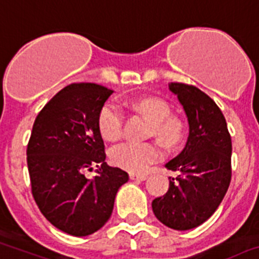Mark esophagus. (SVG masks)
Here are the masks:
<instances>
[{"label": "esophagus", "instance_id": "1", "mask_svg": "<svg viewBox=\"0 0 259 259\" xmlns=\"http://www.w3.org/2000/svg\"><path fill=\"white\" fill-rule=\"evenodd\" d=\"M130 179L131 180H137V181H145L148 179L146 175H142V173H130Z\"/></svg>", "mask_w": 259, "mask_h": 259}]
</instances>
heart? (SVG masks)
Instances as JSON below:
<instances>
[{
  "label": "heart",
  "instance_id": "heart-1",
  "mask_svg": "<svg viewBox=\"0 0 259 259\" xmlns=\"http://www.w3.org/2000/svg\"><path fill=\"white\" fill-rule=\"evenodd\" d=\"M136 110L151 122L153 134L165 144H175L182 135L181 120L170 117L169 105L158 97H142L132 101ZM123 111L114 101L103 105L97 115V127L101 136L108 141H115L122 134ZM110 160L114 165L130 172H145L149 165L160 156V149L153 142H123L111 148Z\"/></svg>",
  "mask_w": 259,
  "mask_h": 259
}]
</instances>
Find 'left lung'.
<instances>
[{
    "label": "left lung",
    "mask_w": 259,
    "mask_h": 259,
    "mask_svg": "<svg viewBox=\"0 0 259 259\" xmlns=\"http://www.w3.org/2000/svg\"><path fill=\"white\" fill-rule=\"evenodd\" d=\"M169 90L184 106L189 137L184 150L165 164L179 172L168 191L151 203L159 221L185 231L205 222L221 204L231 181V136L217 104L195 86L172 82Z\"/></svg>",
    "instance_id": "8db88e82"
}]
</instances>
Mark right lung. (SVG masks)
I'll use <instances>...</instances> for the list:
<instances>
[{"instance_id": "obj_1", "label": "right lung", "mask_w": 259, "mask_h": 259, "mask_svg": "<svg viewBox=\"0 0 259 259\" xmlns=\"http://www.w3.org/2000/svg\"><path fill=\"white\" fill-rule=\"evenodd\" d=\"M114 91L96 83H73L44 106L27 148L32 194L42 214L56 229L87 236L100 230L113 212L128 173L105 163L97 115ZM96 164L97 176L82 170Z\"/></svg>"}]
</instances>
